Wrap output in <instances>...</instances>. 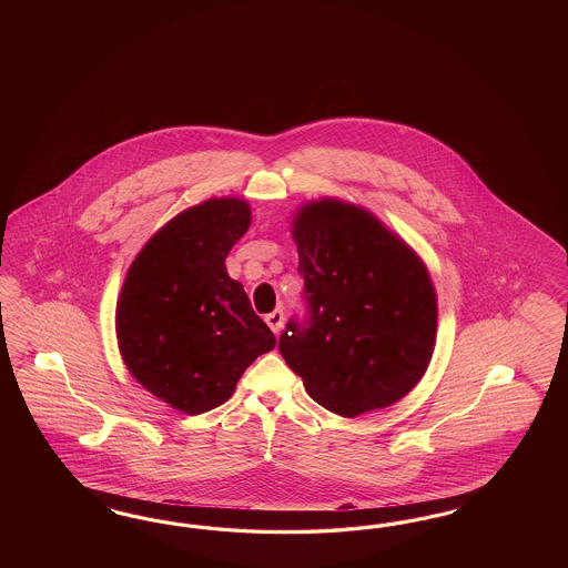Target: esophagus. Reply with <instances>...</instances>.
<instances>
[{"mask_svg":"<svg viewBox=\"0 0 568 568\" xmlns=\"http://www.w3.org/2000/svg\"><path fill=\"white\" fill-rule=\"evenodd\" d=\"M283 318H285V314H283V310H275V312H271V314H266V325L271 327L273 333H278L281 328H283Z\"/></svg>","mask_w":568,"mask_h":568,"instance_id":"esophagus-1","label":"esophagus"}]
</instances>
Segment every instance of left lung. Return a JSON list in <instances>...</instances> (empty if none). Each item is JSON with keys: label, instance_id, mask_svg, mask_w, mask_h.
I'll return each instance as SVG.
<instances>
[{"label": "left lung", "instance_id": "left-lung-1", "mask_svg": "<svg viewBox=\"0 0 568 568\" xmlns=\"http://www.w3.org/2000/svg\"><path fill=\"white\" fill-rule=\"evenodd\" d=\"M293 240L304 314L287 321L281 356L331 413L392 406L433 354L437 300L427 268L375 216L335 200L304 206Z\"/></svg>", "mask_w": 568, "mask_h": 568}]
</instances>
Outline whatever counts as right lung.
<instances>
[{
  "label": "right lung",
  "mask_w": 568,
  "mask_h": 568,
  "mask_svg": "<svg viewBox=\"0 0 568 568\" xmlns=\"http://www.w3.org/2000/svg\"><path fill=\"white\" fill-rule=\"evenodd\" d=\"M241 200H207L164 224L131 264L116 306L122 361L155 397L202 414L275 347L224 258L250 226Z\"/></svg>",
  "instance_id": "1"
}]
</instances>
